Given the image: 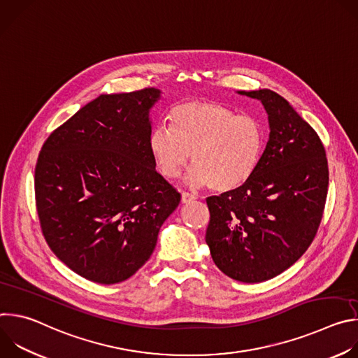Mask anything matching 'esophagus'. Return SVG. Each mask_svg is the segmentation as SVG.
<instances>
[{
    "instance_id": "esophagus-1",
    "label": "esophagus",
    "mask_w": 358,
    "mask_h": 358,
    "mask_svg": "<svg viewBox=\"0 0 358 358\" xmlns=\"http://www.w3.org/2000/svg\"><path fill=\"white\" fill-rule=\"evenodd\" d=\"M195 199V195L189 194V192H181V202L182 203H189Z\"/></svg>"
}]
</instances>
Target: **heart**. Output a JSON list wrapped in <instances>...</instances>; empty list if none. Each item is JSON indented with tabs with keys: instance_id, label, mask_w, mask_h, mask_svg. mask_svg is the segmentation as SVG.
Wrapping results in <instances>:
<instances>
[{
	"instance_id": "heart-1",
	"label": "heart",
	"mask_w": 358,
	"mask_h": 358,
	"mask_svg": "<svg viewBox=\"0 0 358 358\" xmlns=\"http://www.w3.org/2000/svg\"><path fill=\"white\" fill-rule=\"evenodd\" d=\"M171 127L150 131L148 150L159 173L176 178L191 156L187 182L215 192H232L257 173L265 148L258 119L238 113L217 101L189 100L170 113Z\"/></svg>"
}]
</instances>
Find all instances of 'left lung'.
Returning a JSON list of instances; mask_svg holds the SVG:
<instances>
[{
	"mask_svg": "<svg viewBox=\"0 0 358 358\" xmlns=\"http://www.w3.org/2000/svg\"><path fill=\"white\" fill-rule=\"evenodd\" d=\"M238 93L264 105L269 138L257 173L243 187L207 198L206 242L221 272L259 283L290 268L312 243L329 169L317 133L285 97L271 89Z\"/></svg>",
	"mask_w": 358,
	"mask_h": 358,
	"instance_id": "obj_1",
	"label": "left lung"
}]
</instances>
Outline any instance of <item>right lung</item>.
Wrapping results in <instances>:
<instances>
[{"mask_svg":"<svg viewBox=\"0 0 358 358\" xmlns=\"http://www.w3.org/2000/svg\"><path fill=\"white\" fill-rule=\"evenodd\" d=\"M162 90L100 94L50 133L35 167L36 210L52 252L82 278L113 285L151 257L181 195L148 150Z\"/></svg>","mask_w":358,"mask_h":358,"instance_id":"1","label":"right lung"}]
</instances>
